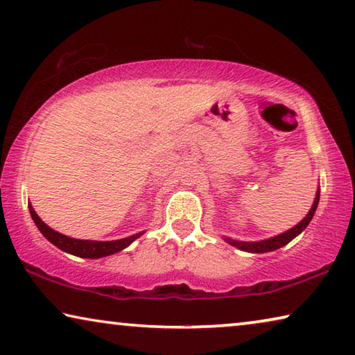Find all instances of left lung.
Returning a JSON list of instances; mask_svg holds the SVG:
<instances>
[{
  "label": "left lung",
  "instance_id": "left-lung-1",
  "mask_svg": "<svg viewBox=\"0 0 355 355\" xmlns=\"http://www.w3.org/2000/svg\"><path fill=\"white\" fill-rule=\"evenodd\" d=\"M318 202H319V191H318L316 199H314V204L311 207V210L308 211V215L303 218L295 227L289 229L288 232L277 235V237L268 239V240H262V241H235V240H230V239H226V241L232 246H237V248H240L241 251H250V252H267V251L278 250V248H281V246L288 245L292 239H295L297 235H299L302 230L308 226L309 221L313 219L314 211H316Z\"/></svg>",
  "mask_w": 355,
  "mask_h": 355
}]
</instances>
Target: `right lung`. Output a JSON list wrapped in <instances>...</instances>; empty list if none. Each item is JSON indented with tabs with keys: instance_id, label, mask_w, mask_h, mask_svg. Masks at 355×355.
I'll list each match as a JSON object with an SVG mask.
<instances>
[{
	"instance_id": "right-lung-1",
	"label": "right lung",
	"mask_w": 355,
	"mask_h": 355,
	"mask_svg": "<svg viewBox=\"0 0 355 355\" xmlns=\"http://www.w3.org/2000/svg\"><path fill=\"white\" fill-rule=\"evenodd\" d=\"M30 213H31V218L37 226V229L41 230L44 237H46L50 243H53L55 246H58L60 250H63L66 252H69V254H74L78 257L96 259V257L110 256V254H114V252L125 250L126 246L131 245L134 240L139 239L140 235H142V234H136V235H131V237H128V239L114 240V241L77 240V239L66 237V235L56 232V230H53V229H50L47 224L36 215L35 208H33L31 205H30Z\"/></svg>"
}]
</instances>
